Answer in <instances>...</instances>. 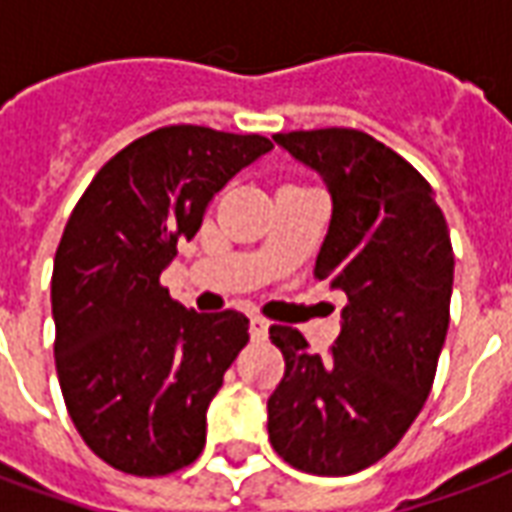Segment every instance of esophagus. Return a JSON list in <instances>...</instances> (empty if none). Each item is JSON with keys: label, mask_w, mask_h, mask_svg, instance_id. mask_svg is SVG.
Wrapping results in <instances>:
<instances>
[{"label": "esophagus", "mask_w": 512, "mask_h": 512, "mask_svg": "<svg viewBox=\"0 0 512 512\" xmlns=\"http://www.w3.org/2000/svg\"><path fill=\"white\" fill-rule=\"evenodd\" d=\"M249 332H252V337H255V340H266V337H268V321H266V318H260V315H252V318H249Z\"/></svg>", "instance_id": "1"}]
</instances>
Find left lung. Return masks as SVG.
I'll return each instance as SVG.
<instances>
[{"label": "left lung", "instance_id": "1", "mask_svg": "<svg viewBox=\"0 0 512 512\" xmlns=\"http://www.w3.org/2000/svg\"><path fill=\"white\" fill-rule=\"evenodd\" d=\"M274 139L332 191L315 279L345 290L348 304L326 356L293 326L268 329L285 356L268 397V439L293 469L343 477L395 450L428 400L450 326V230L428 180L365 131Z\"/></svg>", "mask_w": 512, "mask_h": 512}]
</instances>
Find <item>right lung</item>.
I'll return each instance as SVG.
<instances>
[{"instance_id":"right-lung-1","label":"right lung","mask_w":512,"mask_h":512,"mask_svg":"<svg viewBox=\"0 0 512 512\" xmlns=\"http://www.w3.org/2000/svg\"><path fill=\"white\" fill-rule=\"evenodd\" d=\"M271 139L164 126L106 161L54 255V362L65 408L112 469L164 477L200 458L205 411L249 343L241 312L180 307L161 271Z\"/></svg>"}]
</instances>
